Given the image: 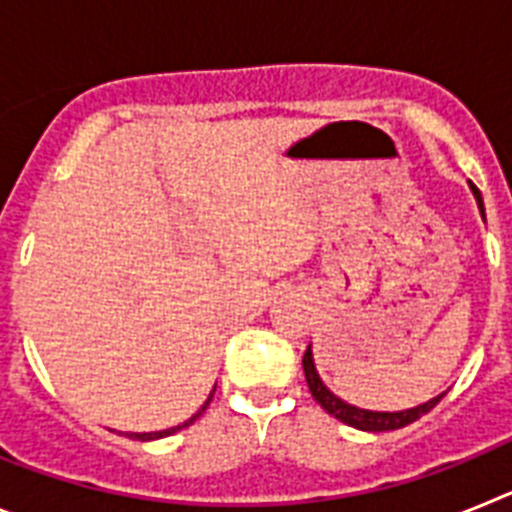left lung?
I'll return each mask as SVG.
<instances>
[{
  "label": "left lung",
  "mask_w": 512,
  "mask_h": 512,
  "mask_svg": "<svg viewBox=\"0 0 512 512\" xmlns=\"http://www.w3.org/2000/svg\"><path fill=\"white\" fill-rule=\"evenodd\" d=\"M469 187H472L474 200H477L479 205V212H482V217H485V202H482V194H479V189L474 187L472 182H469ZM302 369H305L307 387H310L312 397H315V402H318L320 408H323L325 413L333 415V418L341 420V423L351 425V428H359V431L382 433V431H397V428H405V425H410L413 420H418L420 415H425L428 410L436 408L438 402H441V397L446 395V392H441V395L423 402V405H418V408L400 410V413H377V410H364V408H356V405H348V402H343L341 397L333 395V392L323 384V379H320L318 369H315L310 346H307L305 356H302Z\"/></svg>",
  "instance_id": "obj_1"
}]
</instances>
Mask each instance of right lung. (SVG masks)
I'll list each match as a JSON object with an SVG mask.
<instances>
[{
	"mask_svg": "<svg viewBox=\"0 0 512 512\" xmlns=\"http://www.w3.org/2000/svg\"><path fill=\"white\" fill-rule=\"evenodd\" d=\"M212 395H215V390L210 392V397H207L205 405H202V408L197 410V413H194L192 418L184 420L182 425H176V428H166V431H156V433H130V438H138V441H156V438H164V436H171V433H176V431H182V428H187V425H192L194 420H197V418H200L202 413H205L207 405H210V400H212Z\"/></svg>",
	"mask_w": 512,
	"mask_h": 512,
	"instance_id": "right-lung-1",
	"label": "right lung"
}]
</instances>
